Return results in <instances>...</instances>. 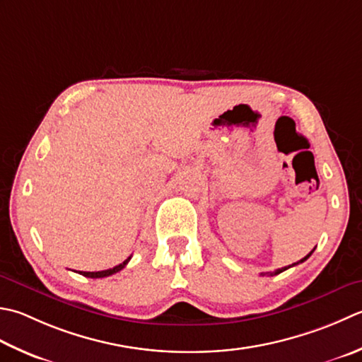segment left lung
Returning a JSON list of instances; mask_svg holds the SVG:
<instances>
[{
    "instance_id": "left-lung-1",
    "label": "left lung",
    "mask_w": 362,
    "mask_h": 362,
    "mask_svg": "<svg viewBox=\"0 0 362 362\" xmlns=\"http://www.w3.org/2000/svg\"><path fill=\"white\" fill-rule=\"evenodd\" d=\"M314 250H315V247H314ZM314 250H313V251H310V252L308 254V256H306V257H303L301 260H298V262H296V264H292V265H288V267H284V268H279V270H274V272H268V273H260V276H265V274H268V276H276V274H279V273H282V272H286V270H288V268H290V267H295V265H298V264H303V262H304V260H308V259L310 257V254H313V252H314Z\"/></svg>"
}]
</instances>
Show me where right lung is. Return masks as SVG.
<instances>
[{
  "label": "right lung",
  "instance_id": "add662e5",
  "mask_svg": "<svg viewBox=\"0 0 362 362\" xmlns=\"http://www.w3.org/2000/svg\"><path fill=\"white\" fill-rule=\"evenodd\" d=\"M132 257H129V259H125L122 264H119V265H116L115 268H110V270H103V272H78L80 274H83V276H86V278H106V276H111V274H115V273H117V272H120L122 270V268L129 264V260H130Z\"/></svg>",
  "mask_w": 362,
  "mask_h": 362
}]
</instances>
